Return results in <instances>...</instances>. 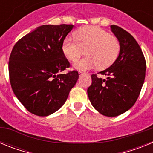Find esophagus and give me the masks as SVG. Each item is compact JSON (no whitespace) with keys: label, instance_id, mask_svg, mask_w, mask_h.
Wrapping results in <instances>:
<instances>
[{"label":"esophagus","instance_id":"1","mask_svg":"<svg viewBox=\"0 0 153 153\" xmlns=\"http://www.w3.org/2000/svg\"><path fill=\"white\" fill-rule=\"evenodd\" d=\"M83 74H84V73H83V72H82V71H79V76L83 75Z\"/></svg>","mask_w":153,"mask_h":153}]
</instances>
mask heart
<instances>
[{"instance_id": "heart-1", "label": "heart", "mask_w": 153, "mask_h": 153, "mask_svg": "<svg viewBox=\"0 0 153 153\" xmlns=\"http://www.w3.org/2000/svg\"><path fill=\"white\" fill-rule=\"evenodd\" d=\"M75 38L66 37L62 44V51L67 59L75 62L86 50L85 53L87 56L74 64L76 70H90L97 66L106 68L116 60L120 53L118 39L98 27L80 28L75 33Z\"/></svg>"}]
</instances>
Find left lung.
Wrapping results in <instances>:
<instances>
[{"label":"left lung","mask_w":153,"mask_h":153,"mask_svg":"<svg viewBox=\"0 0 153 153\" xmlns=\"http://www.w3.org/2000/svg\"><path fill=\"white\" fill-rule=\"evenodd\" d=\"M111 30L120 44L116 61L100 74L106 79L92 74L88 97L99 113L113 117L126 112L137 100L145 80V56L134 37L123 28L111 25Z\"/></svg>","instance_id":"left-lung-1"}]
</instances>
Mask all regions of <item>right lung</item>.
I'll list each match as a JSON object with an SVG mask.
<instances>
[{"mask_svg":"<svg viewBox=\"0 0 153 153\" xmlns=\"http://www.w3.org/2000/svg\"><path fill=\"white\" fill-rule=\"evenodd\" d=\"M73 27L72 24L42 25L13 46L8 64L10 85L30 113L47 117L56 112L76 83V70L60 74L70 67L62 44Z\"/></svg>","mask_w":153,"mask_h":153,"instance_id":"add662e5","label":"right lung"}]
</instances>
